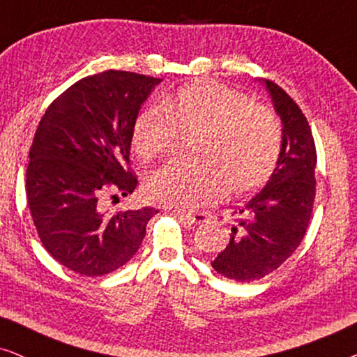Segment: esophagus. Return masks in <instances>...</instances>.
I'll return each mask as SVG.
<instances>
[{
  "label": "esophagus",
  "instance_id": "obj_1",
  "mask_svg": "<svg viewBox=\"0 0 357 357\" xmlns=\"http://www.w3.org/2000/svg\"><path fill=\"white\" fill-rule=\"evenodd\" d=\"M177 216L185 222L190 224H202L206 221V214L204 213H187V211H174Z\"/></svg>",
  "mask_w": 357,
  "mask_h": 357
}]
</instances>
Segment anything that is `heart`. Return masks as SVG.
<instances>
[{
    "instance_id": "b5f03b06",
    "label": "heart",
    "mask_w": 357,
    "mask_h": 357,
    "mask_svg": "<svg viewBox=\"0 0 357 357\" xmlns=\"http://www.w3.org/2000/svg\"><path fill=\"white\" fill-rule=\"evenodd\" d=\"M178 131H198L190 164H167L148 175L144 192L172 208L193 209L226 192L260 187L276 167L282 131L278 116L242 92L218 82H193L136 115L131 148L141 162L169 149Z\"/></svg>"
}]
</instances>
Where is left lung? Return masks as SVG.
<instances>
[{"label": "left lung", "instance_id": "left-lung-1", "mask_svg": "<svg viewBox=\"0 0 357 357\" xmlns=\"http://www.w3.org/2000/svg\"><path fill=\"white\" fill-rule=\"evenodd\" d=\"M282 123L276 167L265 187L234 211L227 247L211 266L238 282L257 281L280 268L299 247L315 198L317 151L309 121L284 89L265 81Z\"/></svg>", "mask_w": 357, "mask_h": 357}]
</instances>
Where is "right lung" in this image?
<instances>
[{"label":"right lung","mask_w":357,"mask_h":357,"mask_svg":"<svg viewBox=\"0 0 357 357\" xmlns=\"http://www.w3.org/2000/svg\"><path fill=\"white\" fill-rule=\"evenodd\" d=\"M162 79L130 71L87 76L58 96L29 151L26 193L38 237L68 270L102 276L123 266L143 242L154 208L107 213L105 193L126 197L131 128Z\"/></svg>","instance_id":"obj_1"}]
</instances>
